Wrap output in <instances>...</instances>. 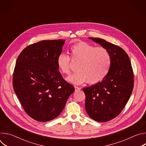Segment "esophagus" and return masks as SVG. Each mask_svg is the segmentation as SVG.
Segmentation results:
<instances>
[{
	"label": "esophagus",
	"mask_w": 146,
	"mask_h": 146,
	"mask_svg": "<svg viewBox=\"0 0 146 146\" xmlns=\"http://www.w3.org/2000/svg\"><path fill=\"white\" fill-rule=\"evenodd\" d=\"M74 88H75L76 91H79V90H81V88L80 87H74Z\"/></svg>",
	"instance_id": "1"
}]
</instances>
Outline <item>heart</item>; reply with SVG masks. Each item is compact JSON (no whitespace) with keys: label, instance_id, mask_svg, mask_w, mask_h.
Wrapping results in <instances>:
<instances>
[{"label":"heart","instance_id":"b5f03b06","mask_svg":"<svg viewBox=\"0 0 146 146\" xmlns=\"http://www.w3.org/2000/svg\"><path fill=\"white\" fill-rule=\"evenodd\" d=\"M70 58L79 61L77 72L66 79L72 84L78 85L87 82L96 84L105 78L111 64V56L108 50L102 47H95L84 41L73 45L70 48ZM69 55L60 53L56 58L59 70L65 74H69L72 70L71 59Z\"/></svg>","mask_w":146,"mask_h":146}]
</instances>
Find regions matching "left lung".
<instances>
[{
  "instance_id": "1",
  "label": "left lung",
  "mask_w": 146,
  "mask_h": 146,
  "mask_svg": "<svg viewBox=\"0 0 146 146\" xmlns=\"http://www.w3.org/2000/svg\"><path fill=\"white\" fill-rule=\"evenodd\" d=\"M108 50L111 56L109 71L102 81L82 88L88 115L98 122H107L117 117L132 94L134 76L130 59L122 48L99 38L90 37Z\"/></svg>"
}]
</instances>
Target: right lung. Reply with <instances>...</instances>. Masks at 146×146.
<instances>
[{
    "instance_id": "obj_1",
    "label": "right lung",
    "mask_w": 146,
    "mask_h": 146,
    "mask_svg": "<svg viewBox=\"0 0 146 146\" xmlns=\"http://www.w3.org/2000/svg\"><path fill=\"white\" fill-rule=\"evenodd\" d=\"M65 41H38L25 47L17 59L13 76L14 92L25 113L37 121L57 117L75 90L62 77L56 64Z\"/></svg>"
}]
</instances>
